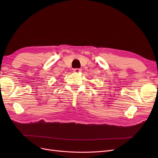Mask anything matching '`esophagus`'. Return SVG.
<instances>
[{"label":"esophagus","mask_w":158,"mask_h":158,"mask_svg":"<svg viewBox=\"0 0 158 158\" xmlns=\"http://www.w3.org/2000/svg\"><path fill=\"white\" fill-rule=\"evenodd\" d=\"M81 70H82V69H73V71L74 72V73H80V72H81Z\"/></svg>","instance_id":"obj_1"}]
</instances>
